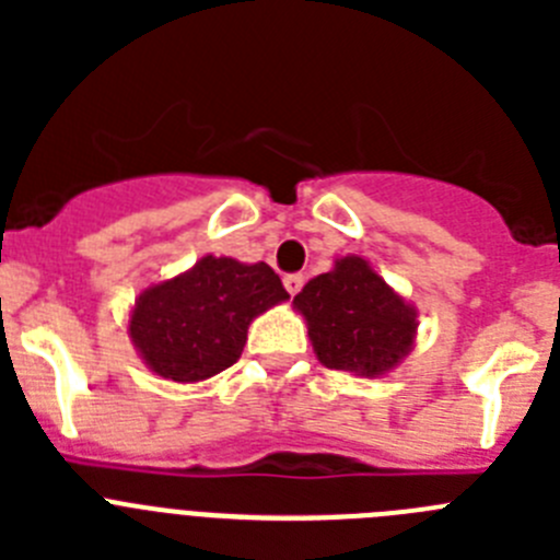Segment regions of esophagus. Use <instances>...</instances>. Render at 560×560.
<instances>
[{
	"mask_svg": "<svg viewBox=\"0 0 560 560\" xmlns=\"http://www.w3.org/2000/svg\"><path fill=\"white\" fill-rule=\"evenodd\" d=\"M303 283H305V277H303V275H289V277H283V285H285V291H289L291 296L300 294V289H303Z\"/></svg>",
	"mask_w": 560,
	"mask_h": 560,
	"instance_id": "esophagus-1",
	"label": "esophagus"
}]
</instances>
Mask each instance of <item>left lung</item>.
Wrapping results in <instances>:
<instances>
[{
	"instance_id": "1",
	"label": "left lung",
	"mask_w": 560,
	"mask_h": 560,
	"mask_svg": "<svg viewBox=\"0 0 560 560\" xmlns=\"http://www.w3.org/2000/svg\"><path fill=\"white\" fill-rule=\"evenodd\" d=\"M319 364L359 378L393 373L418 341V308L368 257L341 255L294 296Z\"/></svg>"
}]
</instances>
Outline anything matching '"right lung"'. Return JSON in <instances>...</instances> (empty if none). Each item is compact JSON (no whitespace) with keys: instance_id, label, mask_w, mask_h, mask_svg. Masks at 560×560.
<instances>
[{"instance_id":"1","label":"right lung","mask_w":560,"mask_h":560,"mask_svg":"<svg viewBox=\"0 0 560 560\" xmlns=\"http://www.w3.org/2000/svg\"><path fill=\"white\" fill-rule=\"evenodd\" d=\"M289 291L269 264L205 255L187 271L151 283L133 300L126 334L153 375L199 384L232 368L257 316Z\"/></svg>"}]
</instances>
